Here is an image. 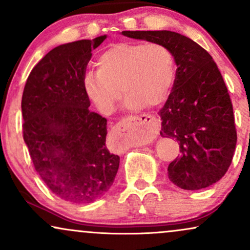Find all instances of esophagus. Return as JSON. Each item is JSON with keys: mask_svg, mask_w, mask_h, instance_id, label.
Masks as SVG:
<instances>
[{"mask_svg": "<svg viewBox=\"0 0 250 250\" xmlns=\"http://www.w3.org/2000/svg\"><path fill=\"white\" fill-rule=\"evenodd\" d=\"M131 121H134V122H136V123H140V125H148V130L150 131L151 134L156 133L157 129H159V122H157V120L155 119V117L143 114V115H140V116H131V117H127V119H123L121 122L117 123L115 127H114L113 131L115 134L123 133V131H125V129H127V125Z\"/></svg>", "mask_w": 250, "mask_h": 250, "instance_id": "esophagus-1", "label": "esophagus"}]
</instances>
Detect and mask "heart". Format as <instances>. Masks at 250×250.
I'll list each match as a JSON object with an SVG mask.
<instances>
[{"label":"heart","instance_id":"1","mask_svg":"<svg viewBox=\"0 0 250 250\" xmlns=\"http://www.w3.org/2000/svg\"><path fill=\"white\" fill-rule=\"evenodd\" d=\"M175 59L161 43L121 42L97 59V71L83 75L85 95L103 114L115 110L122 90L130 109L157 107L168 99L175 81Z\"/></svg>","mask_w":250,"mask_h":250}]
</instances>
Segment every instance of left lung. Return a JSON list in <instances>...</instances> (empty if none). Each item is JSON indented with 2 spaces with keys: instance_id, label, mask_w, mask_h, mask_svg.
Wrapping results in <instances>:
<instances>
[{
  "instance_id": "1",
  "label": "left lung",
  "mask_w": 250,
  "mask_h": 250,
  "mask_svg": "<svg viewBox=\"0 0 250 250\" xmlns=\"http://www.w3.org/2000/svg\"><path fill=\"white\" fill-rule=\"evenodd\" d=\"M122 35L161 43L177 65L173 90L159 113L161 136L180 145V156L168 166L169 180L186 190L216 183L230 166L237 136L230 96L213 57L175 31L127 30Z\"/></svg>"
}]
</instances>
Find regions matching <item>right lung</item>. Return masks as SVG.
<instances>
[{
	"label": "right lung",
	"instance_id": "1",
	"mask_svg": "<svg viewBox=\"0 0 250 250\" xmlns=\"http://www.w3.org/2000/svg\"><path fill=\"white\" fill-rule=\"evenodd\" d=\"M107 35L51 49L30 71L22 95L23 139L54 194L89 203L113 186L120 157L105 146L107 119L91 111L82 85L91 50Z\"/></svg>",
	"mask_w": 250,
	"mask_h": 250
}]
</instances>
